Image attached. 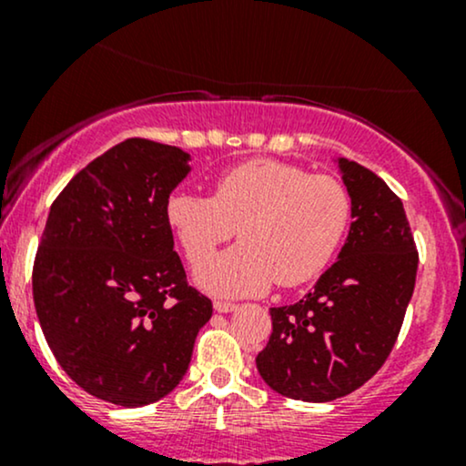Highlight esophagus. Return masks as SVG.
Wrapping results in <instances>:
<instances>
[{"instance_id":"esophagus-1","label":"esophagus","mask_w":466,"mask_h":466,"mask_svg":"<svg viewBox=\"0 0 466 466\" xmlns=\"http://www.w3.org/2000/svg\"><path fill=\"white\" fill-rule=\"evenodd\" d=\"M215 311L217 313H229V311H237V304L228 302V300H215Z\"/></svg>"}]
</instances>
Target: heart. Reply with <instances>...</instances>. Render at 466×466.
Instances as JSON below:
<instances>
[{"instance_id":"b5f03b06","label":"heart","mask_w":466,"mask_h":466,"mask_svg":"<svg viewBox=\"0 0 466 466\" xmlns=\"http://www.w3.org/2000/svg\"><path fill=\"white\" fill-rule=\"evenodd\" d=\"M166 218L192 267L238 228L244 243L207 259L197 282L215 296H258L274 282L298 287L322 274L350 229L352 197L335 175L248 159L218 175L212 197L173 192Z\"/></svg>"}]
</instances>
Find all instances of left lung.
<instances>
[{
    "label": "left lung",
    "instance_id": "obj_1",
    "mask_svg": "<svg viewBox=\"0 0 466 466\" xmlns=\"http://www.w3.org/2000/svg\"><path fill=\"white\" fill-rule=\"evenodd\" d=\"M352 197L339 260L300 302L271 309V337L256 357L278 394L326 403L355 392L392 352L414 293V234L403 201L366 166L339 159Z\"/></svg>",
    "mask_w": 466,
    "mask_h": 466
}]
</instances>
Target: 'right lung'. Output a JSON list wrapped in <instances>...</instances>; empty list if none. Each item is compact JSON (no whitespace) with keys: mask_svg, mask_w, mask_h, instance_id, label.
<instances>
[{"mask_svg":"<svg viewBox=\"0 0 466 466\" xmlns=\"http://www.w3.org/2000/svg\"><path fill=\"white\" fill-rule=\"evenodd\" d=\"M190 155L131 137L69 179L47 215L32 296L58 366L96 399L137 408L190 366L212 302L186 280L166 201Z\"/></svg>","mask_w":466,"mask_h":466,"instance_id":"obj_1","label":"right lung"}]
</instances>
